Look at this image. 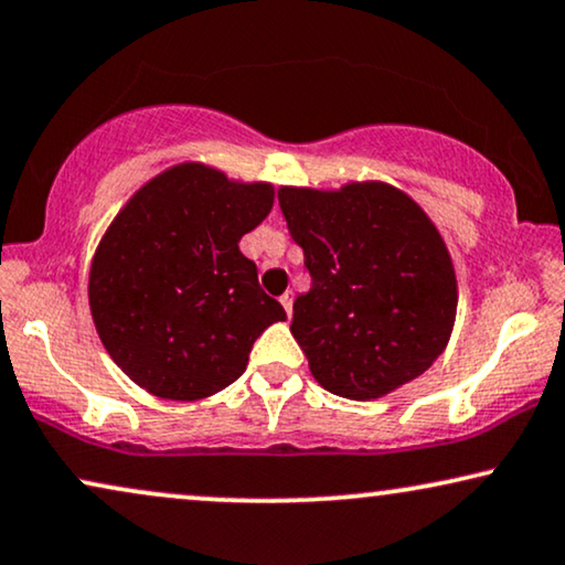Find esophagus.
<instances>
[{
  "label": "esophagus",
  "mask_w": 565,
  "mask_h": 565,
  "mask_svg": "<svg viewBox=\"0 0 565 565\" xmlns=\"http://www.w3.org/2000/svg\"><path fill=\"white\" fill-rule=\"evenodd\" d=\"M280 303H282L285 313H288V317H290V313H292V296H290V292H285V296L280 298Z\"/></svg>",
  "instance_id": "obj_1"
}]
</instances>
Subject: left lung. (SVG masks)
<instances>
[{
	"label": "left lung",
	"instance_id": "left-lung-1",
	"mask_svg": "<svg viewBox=\"0 0 565 565\" xmlns=\"http://www.w3.org/2000/svg\"><path fill=\"white\" fill-rule=\"evenodd\" d=\"M311 290L290 332L313 379L348 399L384 397L428 371L449 342L457 277L436 225L381 181L277 192Z\"/></svg>",
	"mask_w": 565,
	"mask_h": 565
}]
</instances>
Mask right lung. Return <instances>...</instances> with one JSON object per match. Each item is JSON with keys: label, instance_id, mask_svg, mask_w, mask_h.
<instances>
[{"label": "right lung", "instance_id": "add662e5", "mask_svg": "<svg viewBox=\"0 0 565 565\" xmlns=\"http://www.w3.org/2000/svg\"><path fill=\"white\" fill-rule=\"evenodd\" d=\"M275 189L181 163L131 196L90 267V313L114 363L150 394L192 402L246 371L254 340L285 321L238 241Z\"/></svg>", "mask_w": 565, "mask_h": 565}]
</instances>
